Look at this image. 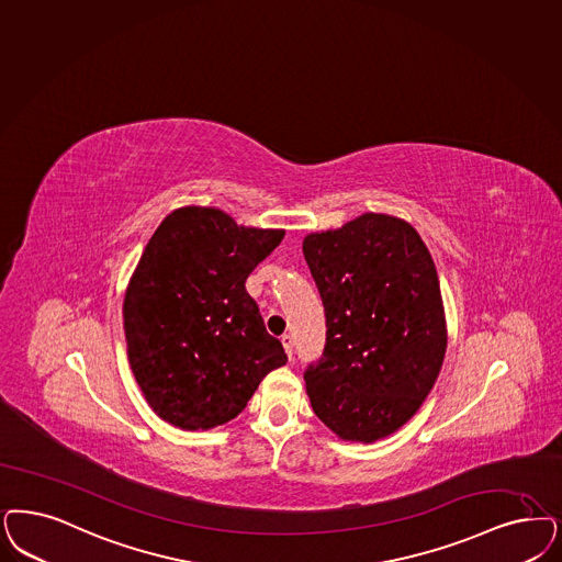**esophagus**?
Returning <instances> with one entry per match:
<instances>
[{"label":"esophagus","mask_w":562,"mask_h":562,"mask_svg":"<svg viewBox=\"0 0 562 562\" xmlns=\"http://www.w3.org/2000/svg\"><path fill=\"white\" fill-rule=\"evenodd\" d=\"M282 345H284V350H286V355H289V359H292V336H291V334H284V336H282Z\"/></svg>","instance_id":"esophagus-1"}]
</instances>
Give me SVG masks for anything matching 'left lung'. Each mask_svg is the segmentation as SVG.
<instances>
[{"instance_id": "1", "label": "left lung", "mask_w": 562, "mask_h": 562, "mask_svg": "<svg viewBox=\"0 0 562 562\" xmlns=\"http://www.w3.org/2000/svg\"><path fill=\"white\" fill-rule=\"evenodd\" d=\"M303 252L328 328L305 371L311 407L342 440H382L424 405L445 361L434 259L408 222L386 213L307 234Z\"/></svg>"}]
</instances>
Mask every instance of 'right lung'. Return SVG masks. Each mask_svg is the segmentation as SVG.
I'll return each instance as SVG.
<instances>
[{
    "label": "right lung",
    "mask_w": 562,
    "mask_h": 562,
    "mask_svg": "<svg viewBox=\"0 0 562 562\" xmlns=\"http://www.w3.org/2000/svg\"><path fill=\"white\" fill-rule=\"evenodd\" d=\"M284 231L238 226L215 207H180L149 238L124 294L131 369L155 413L212 429L247 407L286 363L245 282Z\"/></svg>",
    "instance_id": "obj_1"
}]
</instances>
